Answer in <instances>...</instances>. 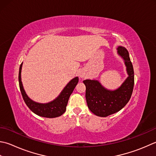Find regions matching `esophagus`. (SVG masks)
Returning a JSON list of instances; mask_svg holds the SVG:
<instances>
[{"label":"esophagus","instance_id":"esophagus-1","mask_svg":"<svg viewBox=\"0 0 156 156\" xmlns=\"http://www.w3.org/2000/svg\"><path fill=\"white\" fill-rule=\"evenodd\" d=\"M79 76H80V78H85L87 76L86 72H85L83 69L80 70V72H79Z\"/></svg>","mask_w":156,"mask_h":156}]
</instances>
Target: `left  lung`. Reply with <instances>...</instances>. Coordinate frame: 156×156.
<instances>
[{
    "label": "left lung",
    "instance_id": "8db88e82",
    "mask_svg": "<svg viewBox=\"0 0 156 156\" xmlns=\"http://www.w3.org/2000/svg\"><path fill=\"white\" fill-rule=\"evenodd\" d=\"M118 53L123 58L129 74L120 88L115 90H107L97 80H85L86 99L90 110L96 115L107 117L121 110L132 95L134 83V69L126 48L119 47Z\"/></svg>",
    "mask_w": 156,
    "mask_h": 156
}]
</instances>
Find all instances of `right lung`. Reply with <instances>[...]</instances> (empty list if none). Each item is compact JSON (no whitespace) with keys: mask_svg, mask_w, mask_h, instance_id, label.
Masks as SVG:
<instances>
[{"mask_svg":"<svg viewBox=\"0 0 156 156\" xmlns=\"http://www.w3.org/2000/svg\"><path fill=\"white\" fill-rule=\"evenodd\" d=\"M21 67H22V63H21L19 71L20 88L24 101L27 106L30 109V110L40 116L45 118H56L62 115L66 112V106L68 104L69 97L78 82V78L76 77L72 79L64 88L59 97L53 101L48 103H44V104L43 103H38L30 99L24 91L22 82L21 80Z\"/></svg>","mask_w":156,"mask_h":156,"instance_id":"add662e5","label":"right lung"}]
</instances>
